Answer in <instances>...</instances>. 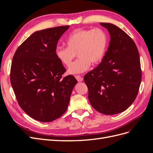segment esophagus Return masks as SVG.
Segmentation results:
<instances>
[{
	"label": "esophagus",
	"mask_w": 153,
	"mask_h": 153,
	"mask_svg": "<svg viewBox=\"0 0 153 153\" xmlns=\"http://www.w3.org/2000/svg\"><path fill=\"white\" fill-rule=\"evenodd\" d=\"M75 76L78 82H82V81H83V80H84L83 79V78L80 75H75Z\"/></svg>",
	"instance_id": "obj_1"
}]
</instances>
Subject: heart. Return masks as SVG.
<instances>
[{
  "instance_id": "heart-1",
  "label": "heart",
  "mask_w": 153,
  "mask_h": 153,
  "mask_svg": "<svg viewBox=\"0 0 153 153\" xmlns=\"http://www.w3.org/2000/svg\"><path fill=\"white\" fill-rule=\"evenodd\" d=\"M67 47H58L55 54L64 66L69 67L77 54L79 59L69 68V74L85 71L91 64L97 65L105 57L108 47V36L101 28L78 29L73 31L66 39Z\"/></svg>"
}]
</instances>
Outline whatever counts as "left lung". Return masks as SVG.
<instances>
[{
  "mask_svg": "<svg viewBox=\"0 0 153 153\" xmlns=\"http://www.w3.org/2000/svg\"><path fill=\"white\" fill-rule=\"evenodd\" d=\"M108 30L110 45L102 61L84 76L89 102L98 112H122L137 98L142 80L139 53L133 40L118 27L100 23Z\"/></svg>",
  "mask_w": 153,
  "mask_h": 153,
  "instance_id": "obj_1",
  "label": "left lung"
}]
</instances>
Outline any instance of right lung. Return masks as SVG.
Wrapping results in <instances>:
<instances>
[{"mask_svg": "<svg viewBox=\"0 0 153 153\" xmlns=\"http://www.w3.org/2000/svg\"><path fill=\"white\" fill-rule=\"evenodd\" d=\"M68 25L36 31L17 48L10 81L22 109L37 121L50 122L66 112L77 81L62 77L66 69L55 54L58 41Z\"/></svg>", "mask_w": 153, "mask_h": 153, "instance_id": "right-lung-1", "label": "right lung"}]
</instances>
